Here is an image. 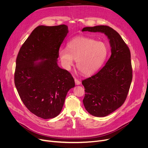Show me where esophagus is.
Masks as SVG:
<instances>
[{
    "label": "esophagus",
    "mask_w": 148,
    "mask_h": 148,
    "mask_svg": "<svg viewBox=\"0 0 148 148\" xmlns=\"http://www.w3.org/2000/svg\"><path fill=\"white\" fill-rule=\"evenodd\" d=\"M74 80H75V83L76 85H79V84H81V82L80 80H79L78 79H77L75 78Z\"/></svg>",
    "instance_id": "esophagus-1"
}]
</instances>
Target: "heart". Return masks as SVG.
<instances>
[{
  "instance_id": "heart-1",
  "label": "heart",
  "mask_w": 148,
  "mask_h": 148,
  "mask_svg": "<svg viewBox=\"0 0 148 148\" xmlns=\"http://www.w3.org/2000/svg\"><path fill=\"white\" fill-rule=\"evenodd\" d=\"M107 44L94 39L79 37L69 41L66 49L59 51V57L62 65L69 69L76 60L77 69L84 75L95 73L101 68L107 57Z\"/></svg>"
}]
</instances>
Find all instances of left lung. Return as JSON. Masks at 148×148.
Returning <instances> with one entry per match:
<instances>
[{
    "label": "left lung",
    "instance_id": "obj_1",
    "mask_svg": "<svg viewBox=\"0 0 148 148\" xmlns=\"http://www.w3.org/2000/svg\"><path fill=\"white\" fill-rule=\"evenodd\" d=\"M86 31L104 34L111 47V56L104 66L82 81L86 93L83 100L85 108L93 116L104 117L118 109L127 98L133 79L130 51L121 35L109 26L82 29Z\"/></svg>",
    "mask_w": 148,
    "mask_h": 148
}]
</instances>
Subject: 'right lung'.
Wrapping results in <instances>:
<instances>
[{
    "instance_id": "1",
    "label": "right lung",
    "mask_w": 148,
    "mask_h": 148,
    "mask_svg": "<svg viewBox=\"0 0 148 148\" xmlns=\"http://www.w3.org/2000/svg\"><path fill=\"white\" fill-rule=\"evenodd\" d=\"M68 33V26H39L20 49L14 83L27 109L44 119L60 113L65 97L75 86L73 76L58 65L60 46Z\"/></svg>"
}]
</instances>
